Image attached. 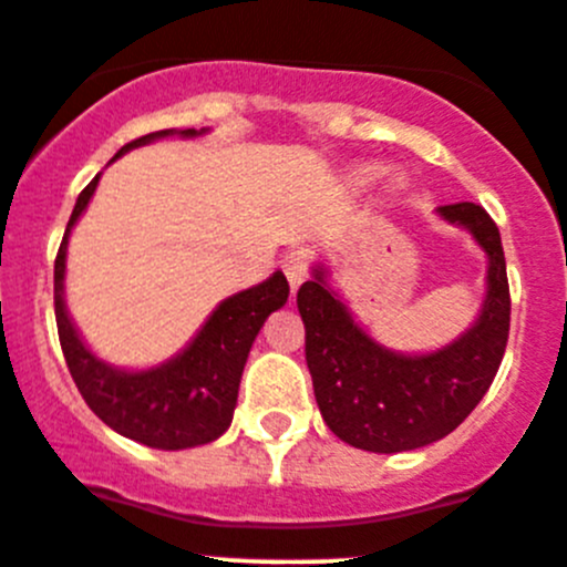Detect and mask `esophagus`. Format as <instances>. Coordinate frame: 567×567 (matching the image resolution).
<instances>
[{"instance_id": "34e87169", "label": "esophagus", "mask_w": 567, "mask_h": 567, "mask_svg": "<svg viewBox=\"0 0 567 567\" xmlns=\"http://www.w3.org/2000/svg\"><path fill=\"white\" fill-rule=\"evenodd\" d=\"M281 267H284L286 278H289L291 291H297L300 289V284L308 278V250H302V248L289 250V254L281 259Z\"/></svg>"}]
</instances>
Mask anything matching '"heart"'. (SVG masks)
Instances as JSON below:
<instances>
[{"mask_svg": "<svg viewBox=\"0 0 567 567\" xmlns=\"http://www.w3.org/2000/svg\"><path fill=\"white\" fill-rule=\"evenodd\" d=\"M373 174H377V168H373V166H365L363 172H360V179H371Z\"/></svg>", "mask_w": 567, "mask_h": 567, "instance_id": "b5f03b06", "label": "heart"}]
</instances>
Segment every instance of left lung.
<instances>
[{
  "instance_id": "1",
  "label": "left lung",
  "mask_w": 567,
  "mask_h": 567,
  "mask_svg": "<svg viewBox=\"0 0 567 567\" xmlns=\"http://www.w3.org/2000/svg\"><path fill=\"white\" fill-rule=\"evenodd\" d=\"M436 213L470 229L488 256L481 317L447 347L429 354L384 349L327 286L322 267L297 291L319 412L338 440L360 451L404 453L456 431L492 388L505 354L511 289L497 224L472 202Z\"/></svg>"
}]
</instances>
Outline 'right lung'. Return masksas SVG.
<instances>
[{
	"label": "right lung",
	"mask_w": 567,
	"mask_h": 567,
	"mask_svg": "<svg viewBox=\"0 0 567 567\" xmlns=\"http://www.w3.org/2000/svg\"><path fill=\"white\" fill-rule=\"evenodd\" d=\"M174 133L190 138L202 136L204 127L202 131L185 127V131L147 133L136 142L125 144L114 155V161L127 150L142 147L155 138L174 136ZM97 179L101 174L79 194L54 261L56 330H60L70 377H73L79 393L84 395L86 406L116 434L142 442L147 447H157V451H185V447L207 445L229 429L245 360H248L250 347H254L265 319L278 311L289 297V284H286L284 272H272L259 286L226 297L196 332L194 341L177 358L166 360L155 369L122 371L103 363L81 341L65 308L68 237L95 194Z\"/></svg>",
	"instance_id": "obj_1"
}]
</instances>
